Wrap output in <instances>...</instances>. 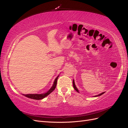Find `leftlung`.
<instances>
[{"label":"left lung","mask_w":128,"mask_h":128,"mask_svg":"<svg viewBox=\"0 0 128 128\" xmlns=\"http://www.w3.org/2000/svg\"><path fill=\"white\" fill-rule=\"evenodd\" d=\"M72 83H73V87H74V89L75 90L77 91V92H79V91H78V89L76 87V86H75V82H74V80H73V82H72ZM104 92H102V94H98V95H96V96H94V97H96V96H101V95H102V94H104Z\"/></svg>","instance_id":"1"}]
</instances>
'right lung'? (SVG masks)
<instances>
[{
    "mask_svg": "<svg viewBox=\"0 0 128 128\" xmlns=\"http://www.w3.org/2000/svg\"><path fill=\"white\" fill-rule=\"evenodd\" d=\"M59 76L58 75L56 77V78L54 80V82L53 83V84L52 86L51 87V88L50 89V90L47 92L45 93V94H22L24 96H26V97H28L30 99H35V100H40V99H42L44 98L45 96H48V94H50L54 90V89L56 88V84H57V80L58 77H59Z\"/></svg>",
    "mask_w": 128,
    "mask_h": 128,
    "instance_id": "obj_1",
    "label": "right lung"
}]
</instances>
